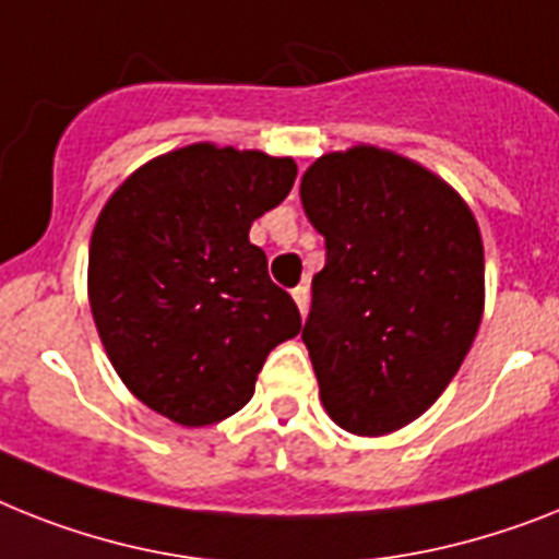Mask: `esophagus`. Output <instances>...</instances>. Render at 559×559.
Returning <instances> with one entry per match:
<instances>
[{
	"label": "esophagus",
	"instance_id": "34e87169",
	"mask_svg": "<svg viewBox=\"0 0 559 559\" xmlns=\"http://www.w3.org/2000/svg\"><path fill=\"white\" fill-rule=\"evenodd\" d=\"M290 297H294V302H297V308L302 313L308 311V285L302 283V285H297V288L290 290Z\"/></svg>",
	"mask_w": 559,
	"mask_h": 559
}]
</instances>
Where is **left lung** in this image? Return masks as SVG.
Masks as SVG:
<instances>
[{
	"mask_svg": "<svg viewBox=\"0 0 559 559\" xmlns=\"http://www.w3.org/2000/svg\"><path fill=\"white\" fill-rule=\"evenodd\" d=\"M302 207L325 237L302 343L336 426L382 437L437 403L477 336L486 257L472 207L377 145L322 154Z\"/></svg>",
	"mask_w": 559,
	"mask_h": 559,
	"instance_id": "8db88e82",
	"label": "left lung"
}]
</instances>
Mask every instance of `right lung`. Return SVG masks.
I'll list each match as a JSON object with an SVG mask.
<instances>
[{"instance_id": "1", "label": "right lung", "mask_w": 559, "mask_h": 559, "mask_svg": "<svg viewBox=\"0 0 559 559\" xmlns=\"http://www.w3.org/2000/svg\"><path fill=\"white\" fill-rule=\"evenodd\" d=\"M294 179L290 156L193 142L133 170L99 211L91 313L110 366L151 412L188 428L237 414L271 348L299 334L294 299L248 239Z\"/></svg>"}]
</instances>
